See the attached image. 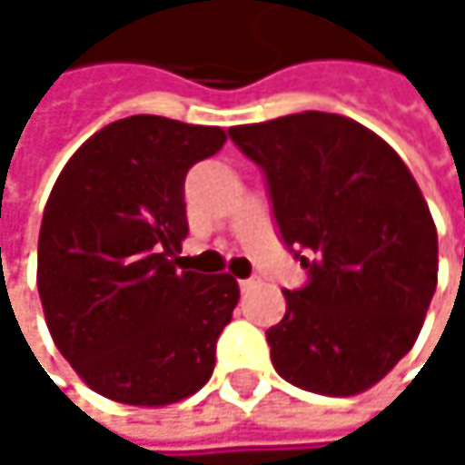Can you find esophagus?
Segmentation results:
<instances>
[{"label":"esophagus","instance_id":"34e87169","mask_svg":"<svg viewBox=\"0 0 465 465\" xmlns=\"http://www.w3.org/2000/svg\"><path fill=\"white\" fill-rule=\"evenodd\" d=\"M255 285H258L255 280H239V291H242V293H247V291H252Z\"/></svg>","mask_w":465,"mask_h":465}]
</instances>
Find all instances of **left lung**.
<instances>
[{
  "instance_id": "left-lung-1",
  "label": "left lung",
  "mask_w": 465,
  "mask_h": 465,
  "mask_svg": "<svg viewBox=\"0 0 465 465\" xmlns=\"http://www.w3.org/2000/svg\"><path fill=\"white\" fill-rule=\"evenodd\" d=\"M263 172L272 215L307 282L266 331L291 385L352 396L415 344L436 291V226L399 153L333 113L229 129Z\"/></svg>"
}]
</instances>
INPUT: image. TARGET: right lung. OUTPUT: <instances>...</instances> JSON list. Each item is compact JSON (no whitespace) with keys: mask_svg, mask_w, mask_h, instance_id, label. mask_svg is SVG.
Here are the masks:
<instances>
[{"mask_svg":"<svg viewBox=\"0 0 465 465\" xmlns=\"http://www.w3.org/2000/svg\"><path fill=\"white\" fill-rule=\"evenodd\" d=\"M223 142L218 126L132 115L85 142L50 191L37 288L55 347L99 396L163 407L213 377L239 285L174 263L185 174Z\"/></svg>","mask_w":465,"mask_h":465,"instance_id":"obj_1","label":"right lung"}]
</instances>
